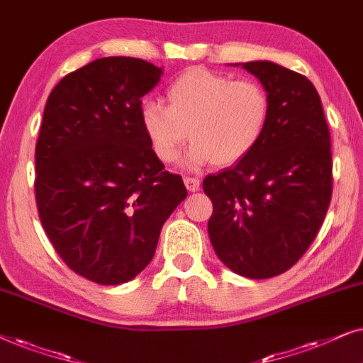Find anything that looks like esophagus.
Masks as SVG:
<instances>
[{
  "label": "esophagus",
  "mask_w": 363,
  "mask_h": 363,
  "mask_svg": "<svg viewBox=\"0 0 363 363\" xmlns=\"http://www.w3.org/2000/svg\"><path fill=\"white\" fill-rule=\"evenodd\" d=\"M184 184L187 187V191L196 192V191H199L201 182H199V179H196V177H184Z\"/></svg>",
  "instance_id": "1"
}]
</instances>
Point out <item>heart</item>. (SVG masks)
<instances>
[{
	"label": "heart",
	"mask_w": 363,
	"mask_h": 363,
	"mask_svg": "<svg viewBox=\"0 0 363 363\" xmlns=\"http://www.w3.org/2000/svg\"><path fill=\"white\" fill-rule=\"evenodd\" d=\"M167 106L147 101L141 108V125L159 161L172 162L192 141L184 157L187 167L207 162L232 166L262 139L269 123L270 101L252 79L232 81L204 67H191L172 81Z\"/></svg>",
	"instance_id": "heart-1"
}]
</instances>
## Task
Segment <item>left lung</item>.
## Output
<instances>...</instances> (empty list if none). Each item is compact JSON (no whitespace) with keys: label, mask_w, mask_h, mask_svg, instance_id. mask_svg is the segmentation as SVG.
I'll return each mask as SVG.
<instances>
[{"label":"left lung","mask_w":363,"mask_h":363,"mask_svg":"<svg viewBox=\"0 0 363 363\" xmlns=\"http://www.w3.org/2000/svg\"><path fill=\"white\" fill-rule=\"evenodd\" d=\"M235 66L267 91L270 114L257 146L211 174L209 239L220 262L249 279L284 274L315 239L332 197L330 133L320 96L306 76L272 61Z\"/></svg>","instance_id":"obj_1"}]
</instances>
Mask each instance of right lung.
Masks as SVG:
<instances>
[{
  "instance_id": "right-lung-1",
  "label": "right lung",
  "mask_w": 363,
  "mask_h": 363,
  "mask_svg": "<svg viewBox=\"0 0 363 363\" xmlns=\"http://www.w3.org/2000/svg\"><path fill=\"white\" fill-rule=\"evenodd\" d=\"M162 67L101 57L62 77L36 143L35 194L43 229L67 267L101 286L136 277L186 199L141 125V98Z\"/></svg>"
}]
</instances>
